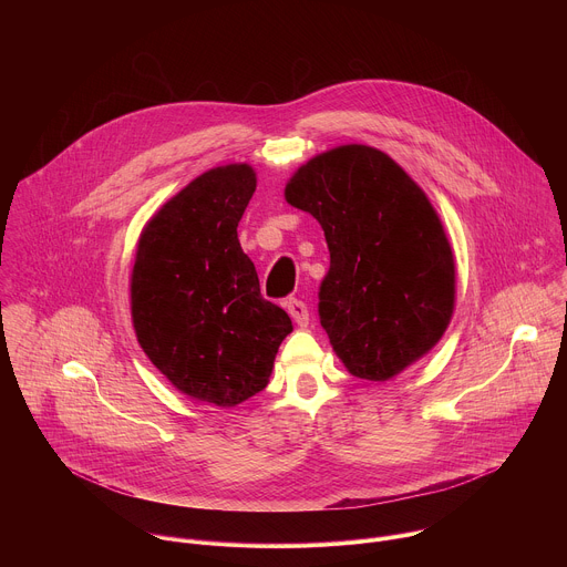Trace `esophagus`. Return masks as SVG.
<instances>
[{"label":"esophagus","instance_id":"1","mask_svg":"<svg viewBox=\"0 0 567 567\" xmlns=\"http://www.w3.org/2000/svg\"><path fill=\"white\" fill-rule=\"evenodd\" d=\"M287 311H289V316L296 320L298 327L305 329V327L309 324V309H307V305H305L302 300L289 298V300H287Z\"/></svg>","mask_w":567,"mask_h":567}]
</instances>
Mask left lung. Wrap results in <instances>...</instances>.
Masks as SVG:
<instances>
[{
    "label": "left lung",
    "instance_id": "8db88e82",
    "mask_svg": "<svg viewBox=\"0 0 567 567\" xmlns=\"http://www.w3.org/2000/svg\"><path fill=\"white\" fill-rule=\"evenodd\" d=\"M285 198L324 229L318 313L347 371L386 382L424 358L455 309V258L422 187L389 154L353 143L307 161Z\"/></svg>",
    "mask_w": 567,
    "mask_h": 567
}]
</instances>
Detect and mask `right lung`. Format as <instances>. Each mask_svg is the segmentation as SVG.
I'll return each instance as SVG.
<instances>
[{
	"label": "right lung",
	"mask_w": 567,
	"mask_h": 567,
	"mask_svg": "<svg viewBox=\"0 0 567 567\" xmlns=\"http://www.w3.org/2000/svg\"><path fill=\"white\" fill-rule=\"evenodd\" d=\"M256 192L247 163L214 167L143 227L130 282L136 340L185 395L236 406L271 375L291 318L260 296L238 223Z\"/></svg>",
	"instance_id": "1"
}]
</instances>
